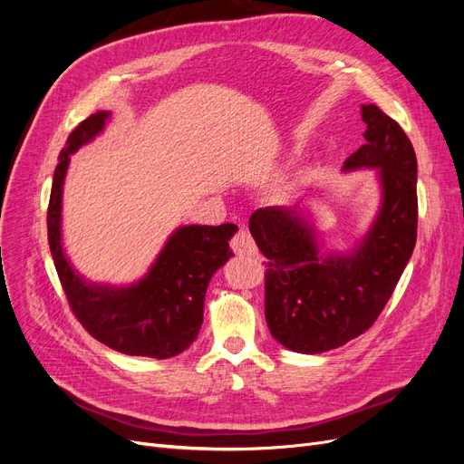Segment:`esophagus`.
Wrapping results in <instances>:
<instances>
[{
	"label": "esophagus",
	"instance_id": "obj_1",
	"mask_svg": "<svg viewBox=\"0 0 464 464\" xmlns=\"http://www.w3.org/2000/svg\"><path fill=\"white\" fill-rule=\"evenodd\" d=\"M230 246L234 249V254H237V256H256L257 254V246L254 242V237H251V234L246 228H240L234 234V237L230 240Z\"/></svg>",
	"mask_w": 464,
	"mask_h": 464
}]
</instances>
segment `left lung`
<instances>
[{"label":"left lung","instance_id":"left-lung-1","mask_svg":"<svg viewBox=\"0 0 464 464\" xmlns=\"http://www.w3.org/2000/svg\"><path fill=\"white\" fill-rule=\"evenodd\" d=\"M366 145L344 170L379 168L383 205L350 256L319 257L312 227L292 208L265 207L249 232L266 257L265 319L294 353L317 354L366 333L383 312L416 246V154L401 125L375 104L362 106Z\"/></svg>","mask_w":464,"mask_h":464}]
</instances>
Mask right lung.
<instances>
[{"instance_id": "right-lung-1", "label": "right lung", "mask_w": 464, "mask_h": 464, "mask_svg": "<svg viewBox=\"0 0 464 464\" xmlns=\"http://www.w3.org/2000/svg\"><path fill=\"white\" fill-rule=\"evenodd\" d=\"M108 111H96L69 133L55 166L48 203V242L73 315L96 341L130 356L172 358L198 339L203 302L213 273L234 254L236 224L184 227L168 240L157 263L131 288L89 286L63 257L60 244L62 188L69 154L104 128Z\"/></svg>"}]
</instances>
